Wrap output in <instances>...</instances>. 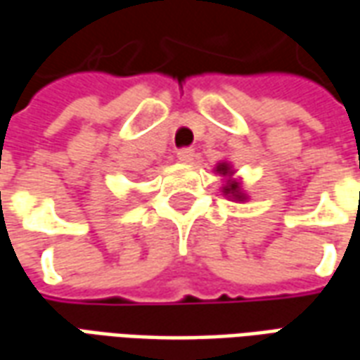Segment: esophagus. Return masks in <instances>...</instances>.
<instances>
[{
	"instance_id": "34e87169",
	"label": "esophagus",
	"mask_w": 360,
	"mask_h": 360,
	"mask_svg": "<svg viewBox=\"0 0 360 360\" xmlns=\"http://www.w3.org/2000/svg\"><path fill=\"white\" fill-rule=\"evenodd\" d=\"M177 160L183 162V164H191L195 160V150L193 148H183L177 152Z\"/></svg>"
}]
</instances>
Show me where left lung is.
<instances>
[{"instance_id": "left-lung-1", "label": "left lung", "mask_w": 360, "mask_h": 360, "mask_svg": "<svg viewBox=\"0 0 360 360\" xmlns=\"http://www.w3.org/2000/svg\"><path fill=\"white\" fill-rule=\"evenodd\" d=\"M214 172L219 173L221 177H224V185H221V193L224 196H227L229 200H233V202H247L249 200V195L243 191V183L239 177H235V169L231 162H227V160H221L216 167H214Z\"/></svg>"}]
</instances>
